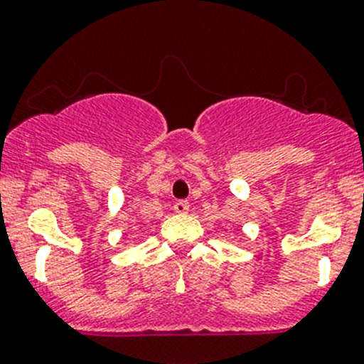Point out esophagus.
Here are the masks:
<instances>
[{
  "label": "esophagus",
  "mask_w": 364,
  "mask_h": 364,
  "mask_svg": "<svg viewBox=\"0 0 364 364\" xmlns=\"http://www.w3.org/2000/svg\"><path fill=\"white\" fill-rule=\"evenodd\" d=\"M190 209V204L186 203V200H178V203L174 204V211L176 213H186Z\"/></svg>",
  "instance_id": "esophagus-1"
}]
</instances>
